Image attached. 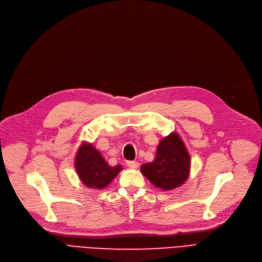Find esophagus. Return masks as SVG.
Returning <instances> with one entry per match:
<instances>
[{
  "label": "esophagus",
  "instance_id": "obj_1",
  "mask_svg": "<svg viewBox=\"0 0 262 262\" xmlns=\"http://www.w3.org/2000/svg\"><path fill=\"white\" fill-rule=\"evenodd\" d=\"M127 167L130 169H137L139 167V163L137 161H127Z\"/></svg>",
  "mask_w": 262,
  "mask_h": 262
}]
</instances>
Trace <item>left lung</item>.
<instances>
[{"label": "left lung", "instance_id": "8db88e82", "mask_svg": "<svg viewBox=\"0 0 262 262\" xmlns=\"http://www.w3.org/2000/svg\"><path fill=\"white\" fill-rule=\"evenodd\" d=\"M191 159L177 133L160 140L155 159L141 166L142 174L155 187L169 191L181 187L189 177Z\"/></svg>", "mask_w": 262, "mask_h": 262}]
</instances>
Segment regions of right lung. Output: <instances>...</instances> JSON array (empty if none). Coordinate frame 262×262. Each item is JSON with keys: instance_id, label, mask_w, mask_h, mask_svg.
Returning a JSON list of instances; mask_svg holds the SVG:
<instances>
[{"instance_id": "1", "label": "right lung", "mask_w": 262, "mask_h": 262, "mask_svg": "<svg viewBox=\"0 0 262 262\" xmlns=\"http://www.w3.org/2000/svg\"><path fill=\"white\" fill-rule=\"evenodd\" d=\"M75 170L80 182L91 189H104L123 170L121 164L109 166L91 143L82 142L75 155Z\"/></svg>"}]
</instances>
